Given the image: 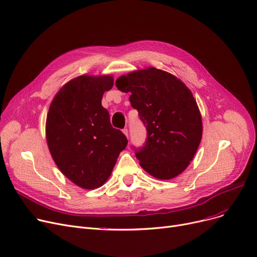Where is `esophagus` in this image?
<instances>
[{"mask_svg": "<svg viewBox=\"0 0 257 257\" xmlns=\"http://www.w3.org/2000/svg\"><path fill=\"white\" fill-rule=\"evenodd\" d=\"M123 132H124L125 136L128 138V129H127V128H124V129H123Z\"/></svg>", "mask_w": 257, "mask_h": 257, "instance_id": "34e87169", "label": "esophagus"}]
</instances>
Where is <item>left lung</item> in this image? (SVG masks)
<instances>
[{
    "label": "left lung",
    "mask_w": 257,
    "mask_h": 257,
    "mask_svg": "<svg viewBox=\"0 0 257 257\" xmlns=\"http://www.w3.org/2000/svg\"><path fill=\"white\" fill-rule=\"evenodd\" d=\"M115 85L131 92V106L147 130L145 144L136 149L142 168L158 179L178 176L193 160L202 138V118L191 90L155 67L120 76Z\"/></svg>",
    "instance_id": "8db88e82"
}]
</instances>
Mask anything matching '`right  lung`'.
Here are the masks:
<instances>
[{"mask_svg": "<svg viewBox=\"0 0 257 257\" xmlns=\"http://www.w3.org/2000/svg\"><path fill=\"white\" fill-rule=\"evenodd\" d=\"M111 76H80L67 82L52 101L47 115V142L59 170L80 187L101 186L127 144L125 134L110 124L102 106Z\"/></svg>", "mask_w": 257, "mask_h": 257, "instance_id": "obj_1", "label": "right lung"}]
</instances>
